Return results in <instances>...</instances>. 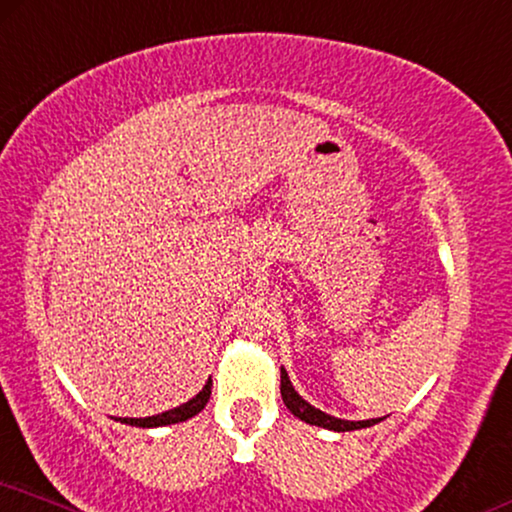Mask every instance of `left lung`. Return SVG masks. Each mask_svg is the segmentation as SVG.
Segmentation results:
<instances>
[{
	"label": "left lung",
	"mask_w": 512,
	"mask_h": 512,
	"mask_svg": "<svg viewBox=\"0 0 512 512\" xmlns=\"http://www.w3.org/2000/svg\"><path fill=\"white\" fill-rule=\"evenodd\" d=\"M282 381H280V393H282V400L287 404V409L291 414L301 418V421L310 423V426H320V428H327V430H336V433H348V430H360V428H369V426H376V423H381L383 418H369V421H345V418H336V416H329L324 414V411L315 409L313 404L305 402L301 395L296 393L294 386H291L289 381V374L287 369L282 367Z\"/></svg>",
	"instance_id": "left-lung-1"
}]
</instances>
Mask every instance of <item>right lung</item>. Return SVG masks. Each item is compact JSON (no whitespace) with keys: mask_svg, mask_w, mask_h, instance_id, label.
I'll return each mask as SVG.
<instances>
[{"mask_svg":"<svg viewBox=\"0 0 512 512\" xmlns=\"http://www.w3.org/2000/svg\"><path fill=\"white\" fill-rule=\"evenodd\" d=\"M209 395H211V378L207 381V386H204L199 393L188 400L181 407L176 409H169L164 411V414H157V416H148V418H117L119 423H126V426H138V428H159V426H171V423H181V421H188L195 414H199L204 407H207L209 402Z\"/></svg>","mask_w":512,"mask_h":512,"instance_id":"obj_1","label":"right lung"}]
</instances>
